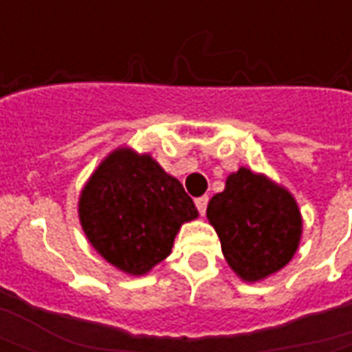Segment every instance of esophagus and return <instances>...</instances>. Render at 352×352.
<instances>
[{
    "instance_id": "1",
    "label": "esophagus",
    "mask_w": 352,
    "mask_h": 352,
    "mask_svg": "<svg viewBox=\"0 0 352 352\" xmlns=\"http://www.w3.org/2000/svg\"><path fill=\"white\" fill-rule=\"evenodd\" d=\"M207 201H209V199H207V196H201V198H196V201H194V204H196V207H198L199 214H206Z\"/></svg>"
}]
</instances>
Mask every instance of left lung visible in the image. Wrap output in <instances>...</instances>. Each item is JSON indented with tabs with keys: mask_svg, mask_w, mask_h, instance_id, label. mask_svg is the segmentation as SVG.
<instances>
[{
	"mask_svg": "<svg viewBox=\"0 0 352 352\" xmlns=\"http://www.w3.org/2000/svg\"><path fill=\"white\" fill-rule=\"evenodd\" d=\"M222 254L237 277L256 283L283 270L302 239V213L294 196L264 173L239 168L207 206Z\"/></svg>",
	"mask_w": 352,
	"mask_h": 352,
	"instance_id": "obj_1",
	"label": "left lung"
}]
</instances>
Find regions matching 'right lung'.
I'll use <instances>...</instances> for the list:
<instances>
[{"instance_id": "right-lung-1", "label": "right lung", "mask_w": 352, "mask_h": 352, "mask_svg": "<svg viewBox=\"0 0 352 352\" xmlns=\"http://www.w3.org/2000/svg\"><path fill=\"white\" fill-rule=\"evenodd\" d=\"M198 209L175 177L130 146L109 153L82 186L79 221L96 252L128 275L168 258L177 232Z\"/></svg>"}]
</instances>
